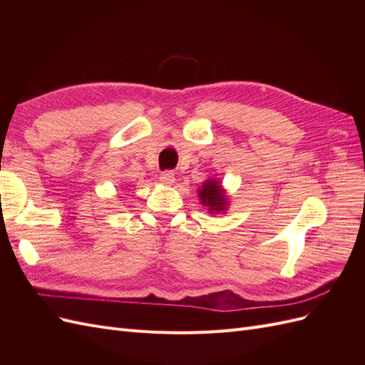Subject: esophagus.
Segmentation results:
<instances>
[{
	"instance_id": "34e87169",
	"label": "esophagus",
	"mask_w": 365,
	"mask_h": 365,
	"mask_svg": "<svg viewBox=\"0 0 365 365\" xmlns=\"http://www.w3.org/2000/svg\"><path fill=\"white\" fill-rule=\"evenodd\" d=\"M160 181L165 185H172L175 182V173L172 170H164L160 175Z\"/></svg>"
}]
</instances>
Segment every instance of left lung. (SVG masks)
<instances>
[{"mask_svg":"<svg viewBox=\"0 0 365 365\" xmlns=\"http://www.w3.org/2000/svg\"><path fill=\"white\" fill-rule=\"evenodd\" d=\"M200 197L204 205H208V210L212 213L222 212L227 207L225 195L222 189H220V185L213 180H208L207 182H204L202 189H200Z\"/></svg>","mask_w":365,"mask_h":365,"instance_id":"left-lung-1","label":"left lung"}]
</instances>
